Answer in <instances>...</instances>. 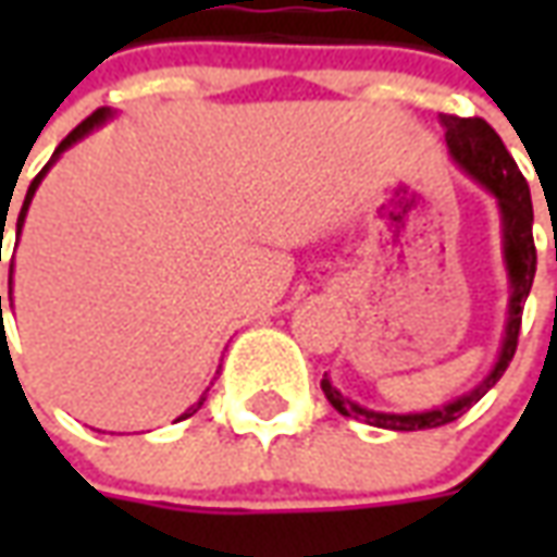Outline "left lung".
<instances>
[{
  "instance_id": "1",
  "label": "left lung",
  "mask_w": 557,
  "mask_h": 557,
  "mask_svg": "<svg viewBox=\"0 0 557 557\" xmlns=\"http://www.w3.org/2000/svg\"><path fill=\"white\" fill-rule=\"evenodd\" d=\"M442 125L447 127L444 143H447V154L454 158L459 170L471 175L480 187H486L495 202H498V214H502V250H504V268H507V283H510V301H507V325H504L502 349L498 358L492 363L486 379L474 385L462 397L450 399L444 406L426 411H409V414H394V411H373L363 409L349 397H343L337 387L331 385V379H322V391H325L327 403L346 414V418H361L370 426H382V430L397 432H414V430H432V426H444L456 420L466 409H471L486 391H490L504 370L510 367L516 355V339H519V325H522V307H525L528 292L534 283V271H537V250H534V208H531V190H528L525 175L519 172L516 160L510 151L504 148L502 137L492 131L483 119H459V115H442Z\"/></svg>"
}]
</instances>
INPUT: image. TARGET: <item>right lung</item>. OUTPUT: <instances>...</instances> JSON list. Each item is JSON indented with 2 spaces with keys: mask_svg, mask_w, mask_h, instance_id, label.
Instances as JSON below:
<instances>
[{
  "mask_svg": "<svg viewBox=\"0 0 557 557\" xmlns=\"http://www.w3.org/2000/svg\"><path fill=\"white\" fill-rule=\"evenodd\" d=\"M107 119H113V110H110V107H101V110H95V113L89 115V119H86V122H79L77 127H74V131H71V134H67L65 139H62V143H59V148H55L53 151V158H50V163H47V166H44L41 172H38V175H35V182L29 184V190H26V199H23V208H20V218H17V238H20V232H23V223H26V214H29V206H32V196H35V190H38V184L44 182V175H47V172H50V166H53L55 160L62 158V154H65L67 148L74 146V143H79V139L83 137H89L91 131H95V127H101L103 122H107ZM11 283H14V259H11V280H8V298H11ZM11 307H14V304H11ZM0 315H2V295H0ZM202 403H206V394H202V397L196 399L194 406H190V409L184 411L182 418L178 420H184V418H190V414H196V411L202 409Z\"/></svg>",
  "mask_w": 557,
  "mask_h": 557,
  "instance_id": "obj_1",
  "label": "right lung"
}]
</instances>
